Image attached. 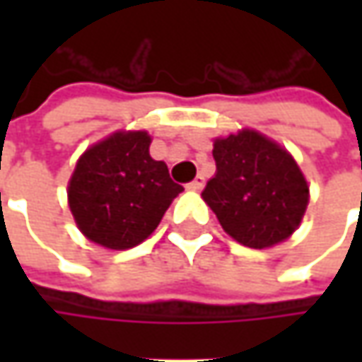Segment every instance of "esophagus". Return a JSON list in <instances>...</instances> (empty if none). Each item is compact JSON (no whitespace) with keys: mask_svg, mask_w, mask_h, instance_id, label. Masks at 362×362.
Wrapping results in <instances>:
<instances>
[{"mask_svg":"<svg viewBox=\"0 0 362 362\" xmlns=\"http://www.w3.org/2000/svg\"><path fill=\"white\" fill-rule=\"evenodd\" d=\"M203 185H205V179H203L202 175H197V177H195V179H193V181L189 183L187 187L191 189V191H202Z\"/></svg>","mask_w":362,"mask_h":362,"instance_id":"34e87169","label":"esophagus"}]
</instances>
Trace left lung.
Segmentation results:
<instances>
[{"mask_svg": "<svg viewBox=\"0 0 362 362\" xmlns=\"http://www.w3.org/2000/svg\"><path fill=\"white\" fill-rule=\"evenodd\" d=\"M217 173L203 189L223 231L264 250L286 242L310 202L308 181L284 146L254 129L214 139Z\"/></svg>", "mask_w": 362, "mask_h": 362, "instance_id": "8db88e82", "label": "left lung"}]
</instances>
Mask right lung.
I'll return each instance as SVG.
<instances>
[{
  "mask_svg": "<svg viewBox=\"0 0 362 362\" xmlns=\"http://www.w3.org/2000/svg\"><path fill=\"white\" fill-rule=\"evenodd\" d=\"M151 141L146 131L120 129L78 157L68 181V207L86 240L106 250L139 245L183 191L165 160L151 157Z\"/></svg>",
  "mask_w": 362,
  "mask_h": 362,
  "instance_id": "1",
  "label": "right lung"
}]
</instances>
